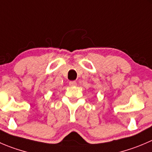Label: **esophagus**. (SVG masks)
Masks as SVG:
<instances>
[{"label": "esophagus", "mask_w": 152, "mask_h": 152, "mask_svg": "<svg viewBox=\"0 0 152 152\" xmlns=\"http://www.w3.org/2000/svg\"><path fill=\"white\" fill-rule=\"evenodd\" d=\"M69 85H70V86L73 87L76 86V85H77V83H76V82H75V81H71V82H69Z\"/></svg>", "instance_id": "esophagus-1"}]
</instances>
